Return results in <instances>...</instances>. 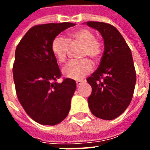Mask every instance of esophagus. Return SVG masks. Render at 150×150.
Masks as SVG:
<instances>
[{"label":"esophagus","mask_w":150,"mask_h":150,"mask_svg":"<svg viewBox=\"0 0 150 150\" xmlns=\"http://www.w3.org/2000/svg\"><path fill=\"white\" fill-rule=\"evenodd\" d=\"M82 83H83V81H82V80H77V81H76V84H77V87L80 86Z\"/></svg>","instance_id":"34e87169"}]
</instances>
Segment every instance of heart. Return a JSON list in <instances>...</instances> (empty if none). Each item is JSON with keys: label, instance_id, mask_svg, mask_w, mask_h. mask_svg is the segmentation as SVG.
<instances>
[{"label": "heart", "instance_id": "heart-1", "mask_svg": "<svg viewBox=\"0 0 150 150\" xmlns=\"http://www.w3.org/2000/svg\"><path fill=\"white\" fill-rule=\"evenodd\" d=\"M69 43L81 44L79 57H90L97 60L102 53V43L95 38L94 33L88 29H79L69 34L67 39L62 36H56L51 42V51L58 62H64L67 57ZM92 70V64L88 59L71 60L62 69V73L67 78L82 79Z\"/></svg>", "mask_w": 150, "mask_h": 150}]
</instances>
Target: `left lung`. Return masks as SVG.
Returning <instances> with one entry per match:
<instances>
[{
  "mask_svg": "<svg viewBox=\"0 0 150 150\" xmlns=\"http://www.w3.org/2000/svg\"><path fill=\"white\" fill-rule=\"evenodd\" d=\"M87 25L97 30L104 41L100 66L87 79L92 88L88 106L95 116L110 120L121 115L132 100L137 79L132 52L113 25L99 21Z\"/></svg>",
  "mask_w": 150,
  "mask_h": 150,
  "instance_id": "left-lung-1",
  "label": "left lung"
}]
</instances>
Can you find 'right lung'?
Returning a JSON list of instances; mask_svg holds the SVG:
<instances>
[{
	"label": "right lung",
	"instance_id": "right-lung-1",
	"mask_svg": "<svg viewBox=\"0 0 150 150\" xmlns=\"http://www.w3.org/2000/svg\"><path fill=\"white\" fill-rule=\"evenodd\" d=\"M70 22L34 25L21 38L15 51L13 74L18 100L29 116L44 125H55L67 116L76 89L71 79L61 77L51 51L53 39Z\"/></svg>",
	"mask_w": 150,
	"mask_h": 150
}]
</instances>
